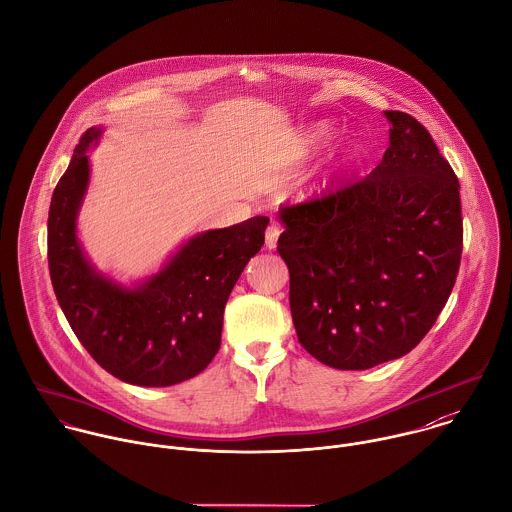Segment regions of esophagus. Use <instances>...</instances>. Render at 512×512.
<instances>
[{
	"label": "esophagus",
	"mask_w": 512,
	"mask_h": 512,
	"mask_svg": "<svg viewBox=\"0 0 512 512\" xmlns=\"http://www.w3.org/2000/svg\"><path fill=\"white\" fill-rule=\"evenodd\" d=\"M279 235H281V229L277 225H269L267 233H265V247L275 249L277 241H279Z\"/></svg>",
	"instance_id": "esophagus-1"
}]
</instances>
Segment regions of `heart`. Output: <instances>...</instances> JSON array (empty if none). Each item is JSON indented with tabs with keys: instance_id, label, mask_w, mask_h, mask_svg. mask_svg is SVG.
<instances>
[{
	"instance_id": "obj_1",
	"label": "heart",
	"mask_w": 512,
	"mask_h": 512,
	"mask_svg": "<svg viewBox=\"0 0 512 512\" xmlns=\"http://www.w3.org/2000/svg\"><path fill=\"white\" fill-rule=\"evenodd\" d=\"M328 134H330V126H328L326 122H320V124H316V126L310 128L308 140H310L312 144H320V142H324V140L328 138ZM356 152H358V146L352 144V146H350V154H356Z\"/></svg>"
}]
</instances>
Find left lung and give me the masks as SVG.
Instances as JSON below:
<instances>
[{
	"mask_svg": "<svg viewBox=\"0 0 512 512\" xmlns=\"http://www.w3.org/2000/svg\"><path fill=\"white\" fill-rule=\"evenodd\" d=\"M384 114L390 146L366 178L279 211L277 251L291 275L299 342L336 370L411 352L445 307L461 263L453 168L411 114Z\"/></svg>",
	"mask_w": 512,
	"mask_h": 512,
	"instance_id": "obj_1",
	"label": "left lung"
}]
</instances>
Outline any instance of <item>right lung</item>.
Segmentation results:
<instances>
[{
  "instance_id": "right-lung-1",
  "label": "right lung",
  "mask_w": 512,
  "mask_h": 512,
  "mask_svg": "<svg viewBox=\"0 0 512 512\" xmlns=\"http://www.w3.org/2000/svg\"><path fill=\"white\" fill-rule=\"evenodd\" d=\"M89 128L75 146L49 207L47 259L55 297L75 336L114 378L166 388L198 376L221 344L223 310L239 275L265 243L269 217L190 239L140 289L97 275L83 257L75 219L89 184Z\"/></svg>"
}]
</instances>
